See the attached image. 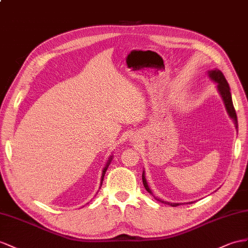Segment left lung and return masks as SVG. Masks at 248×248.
<instances>
[{
	"mask_svg": "<svg viewBox=\"0 0 248 248\" xmlns=\"http://www.w3.org/2000/svg\"><path fill=\"white\" fill-rule=\"evenodd\" d=\"M209 76H211V78L215 81L218 82V89H219V91H220V94L222 95V98H223V100H224L226 110H227L228 114H230V116L232 118V120L234 122V125H236V128H238L237 114H236V110H234L233 105H232V95H231V91H230V86H228V84H227V80L225 78V76L218 69L212 70V71L209 72ZM143 174H142L143 186L145 187V189H147L150 194H152L151 189L149 188V186L147 185V181H145V178H144V175ZM159 201H161V200H159ZM161 202H163V201H161ZM164 203H167V204H169L170 206H178L179 205V203H169V202H164Z\"/></svg>",
	"mask_w": 248,
	"mask_h": 248,
	"instance_id": "8db88e82",
	"label": "left lung"
}]
</instances>
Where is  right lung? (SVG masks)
<instances>
[{
	"instance_id": "right-lung-1",
	"label": "right lung",
	"mask_w": 248,
	"mask_h": 248,
	"mask_svg": "<svg viewBox=\"0 0 248 248\" xmlns=\"http://www.w3.org/2000/svg\"><path fill=\"white\" fill-rule=\"evenodd\" d=\"M110 161H111V159L109 160V162L107 163V166H106V168L104 169V170H103V176H101V185H103V181H104V177H105V174H106V170H107V169H108V167H109V164H110Z\"/></svg>"
}]
</instances>
